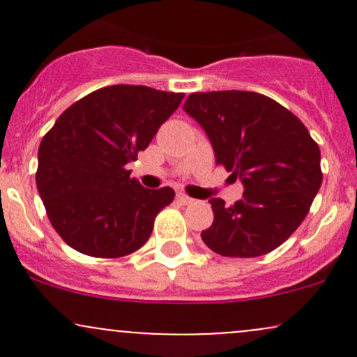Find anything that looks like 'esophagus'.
Wrapping results in <instances>:
<instances>
[{"label": "esophagus", "instance_id": "esophagus-1", "mask_svg": "<svg viewBox=\"0 0 357 357\" xmlns=\"http://www.w3.org/2000/svg\"><path fill=\"white\" fill-rule=\"evenodd\" d=\"M176 200H178L181 205L193 204V199H192V197L186 195V193H178V195H176Z\"/></svg>", "mask_w": 357, "mask_h": 357}]
</instances>
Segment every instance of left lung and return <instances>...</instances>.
Wrapping results in <instances>:
<instances>
[{
  "instance_id": "1",
  "label": "left lung",
  "mask_w": 357,
  "mask_h": 357,
  "mask_svg": "<svg viewBox=\"0 0 357 357\" xmlns=\"http://www.w3.org/2000/svg\"><path fill=\"white\" fill-rule=\"evenodd\" d=\"M205 129L243 199L228 207L212 199L214 222L202 231L225 257H259L278 248L301 226L323 181L321 153L297 115L252 91L192 93L183 107Z\"/></svg>"
}]
</instances>
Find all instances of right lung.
Masks as SVG:
<instances>
[{"mask_svg": "<svg viewBox=\"0 0 357 357\" xmlns=\"http://www.w3.org/2000/svg\"><path fill=\"white\" fill-rule=\"evenodd\" d=\"M185 93L114 84L72 103L43 136L36 185L63 242L117 259L146 243L174 190L143 188L126 165L150 145Z\"/></svg>", "mask_w": 357, "mask_h": 357, "instance_id": "1", "label": "right lung"}]
</instances>
